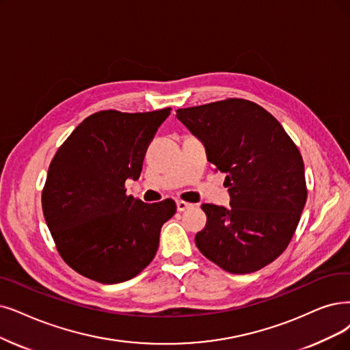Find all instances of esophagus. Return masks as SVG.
Masks as SVG:
<instances>
[{
  "instance_id": "1",
  "label": "esophagus",
  "mask_w": 350,
  "mask_h": 350,
  "mask_svg": "<svg viewBox=\"0 0 350 350\" xmlns=\"http://www.w3.org/2000/svg\"><path fill=\"white\" fill-rule=\"evenodd\" d=\"M192 206V204H189V202H185V201H176V208H178V211H187V209H189Z\"/></svg>"
}]
</instances>
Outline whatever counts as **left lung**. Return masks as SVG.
I'll return each mask as SVG.
<instances>
[{
    "mask_svg": "<svg viewBox=\"0 0 350 350\" xmlns=\"http://www.w3.org/2000/svg\"><path fill=\"white\" fill-rule=\"evenodd\" d=\"M176 118L202 142L215 172L227 174L231 197L230 208L201 205L198 250L232 274L265 267L288 245L306 204L297 146L273 115L244 99L178 109Z\"/></svg>",
    "mask_w": 350,
    "mask_h": 350,
    "instance_id": "8db88e82",
    "label": "left lung"
}]
</instances>
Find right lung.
Here are the masks:
<instances>
[{"instance_id":"1","label":"right lung","mask_w":350,"mask_h":350,"mask_svg":"<svg viewBox=\"0 0 350 350\" xmlns=\"http://www.w3.org/2000/svg\"><path fill=\"white\" fill-rule=\"evenodd\" d=\"M171 109L145 113L102 110L67 137L49 166L41 195L47 227L63 260L103 284L133 278L153 260L172 200L145 204L126 195L145 152Z\"/></svg>"}]
</instances>
